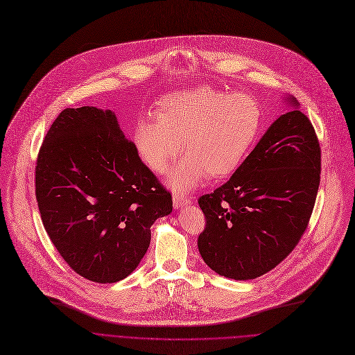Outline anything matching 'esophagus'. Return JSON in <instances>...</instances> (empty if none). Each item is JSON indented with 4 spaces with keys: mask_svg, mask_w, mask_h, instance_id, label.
<instances>
[{
    "mask_svg": "<svg viewBox=\"0 0 355 355\" xmlns=\"http://www.w3.org/2000/svg\"><path fill=\"white\" fill-rule=\"evenodd\" d=\"M173 202H174V208H182V207H185L187 204H188V200L184 197V196H181V194H174V197H173Z\"/></svg>",
    "mask_w": 355,
    "mask_h": 355,
    "instance_id": "34e87169",
    "label": "esophagus"
}]
</instances>
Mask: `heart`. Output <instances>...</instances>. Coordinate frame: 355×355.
Instances as JSON below:
<instances>
[{
  "mask_svg": "<svg viewBox=\"0 0 355 355\" xmlns=\"http://www.w3.org/2000/svg\"><path fill=\"white\" fill-rule=\"evenodd\" d=\"M154 119H141L133 141L143 163L164 173L171 161L187 155L173 168L168 182L178 191L232 174L249 154L262 125V109L249 94L215 86H198L166 94Z\"/></svg>",
  "mask_w": 355,
  "mask_h": 355,
  "instance_id": "1",
  "label": "heart"
}]
</instances>
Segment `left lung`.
<instances>
[{
    "instance_id": "8db88e82",
    "label": "left lung",
    "mask_w": 355,
    "mask_h": 355,
    "mask_svg": "<svg viewBox=\"0 0 355 355\" xmlns=\"http://www.w3.org/2000/svg\"><path fill=\"white\" fill-rule=\"evenodd\" d=\"M320 174L321 150L310 119L297 107L282 114L230 181L198 198L207 220L198 236L204 262L235 280L276 268L307 230Z\"/></svg>"
}]
</instances>
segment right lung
Masks as SVG:
<instances>
[{"mask_svg":"<svg viewBox=\"0 0 355 355\" xmlns=\"http://www.w3.org/2000/svg\"><path fill=\"white\" fill-rule=\"evenodd\" d=\"M35 194L56 250L78 275L114 283L130 275L173 211L167 191L110 110H62L40 148Z\"/></svg>","mask_w":355,"mask_h":355,"instance_id":"obj_1","label":"right lung"}]
</instances>
